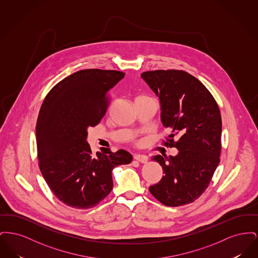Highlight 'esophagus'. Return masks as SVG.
<instances>
[{
    "label": "esophagus",
    "mask_w": 258,
    "mask_h": 258,
    "mask_svg": "<svg viewBox=\"0 0 258 258\" xmlns=\"http://www.w3.org/2000/svg\"><path fill=\"white\" fill-rule=\"evenodd\" d=\"M135 160L141 162V163H146L148 161V157L145 155H135Z\"/></svg>",
    "instance_id": "1"
}]
</instances>
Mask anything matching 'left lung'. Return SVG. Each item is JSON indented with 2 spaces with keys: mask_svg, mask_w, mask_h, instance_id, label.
<instances>
[{
  "mask_svg": "<svg viewBox=\"0 0 258 258\" xmlns=\"http://www.w3.org/2000/svg\"><path fill=\"white\" fill-rule=\"evenodd\" d=\"M141 77L160 98V119L170 132L163 145L179 150L175 157L153 158L164 176L149 190L165 206L192 203L206 190L220 163L218 103L206 87L184 71H149Z\"/></svg>",
  "mask_w": 258,
  "mask_h": 258,
  "instance_id": "8db88e82",
  "label": "left lung"
}]
</instances>
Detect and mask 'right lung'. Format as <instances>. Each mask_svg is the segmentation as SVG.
I'll use <instances>...</instances> for the list:
<instances>
[{
  "instance_id": "add662e5",
  "label": "right lung",
  "mask_w": 258,
  "mask_h": 258,
  "mask_svg": "<svg viewBox=\"0 0 258 258\" xmlns=\"http://www.w3.org/2000/svg\"><path fill=\"white\" fill-rule=\"evenodd\" d=\"M124 74L89 69L76 72L50 90L37 117V158L50 189L63 204L95 207L110 194L112 170L133 156L100 149L93 154L88 127L99 123L109 104V92Z\"/></svg>"
}]
</instances>
